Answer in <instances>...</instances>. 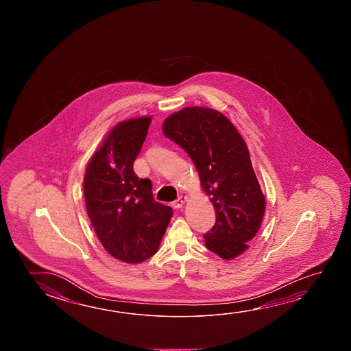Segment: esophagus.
I'll use <instances>...</instances> for the list:
<instances>
[{"mask_svg": "<svg viewBox=\"0 0 351 351\" xmlns=\"http://www.w3.org/2000/svg\"><path fill=\"white\" fill-rule=\"evenodd\" d=\"M187 201V197L186 195H180L176 201L173 202V207L176 208V209H180V208L184 207V203Z\"/></svg>", "mask_w": 351, "mask_h": 351, "instance_id": "obj_1", "label": "esophagus"}]
</instances>
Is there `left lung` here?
<instances>
[{"instance_id":"left-lung-1","label":"left lung","mask_w":351,"mask_h":351,"mask_svg":"<svg viewBox=\"0 0 351 351\" xmlns=\"http://www.w3.org/2000/svg\"><path fill=\"white\" fill-rule=\"evenodd\" d=\"M162 132L190 156L215 209L217 221L204 234L208 250L226 261L240 256L258 232L265 210L241 134L218 110L203 106L173 112Z\"/></svg>"}]
</instances>
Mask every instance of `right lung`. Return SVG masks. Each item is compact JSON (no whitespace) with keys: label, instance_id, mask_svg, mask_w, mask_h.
<instances>
[{"label":"right lung","instance_id":"right-lung-1","mask_svg":"<svg viewBox=\"0 0 351 351\" xmlns=\"http://www.w3.org/2000/svg\"><path fill=\"white\" fill-rule=\"evenodd\" d=\"M150 122V116H142L112 127L83 181L86 213L101 245L133 265L156 254L173 217L171 208L154 201L149 178L133 171Z\"/></svg>","mask_w":351,"mask_h":351}]
</instances>
